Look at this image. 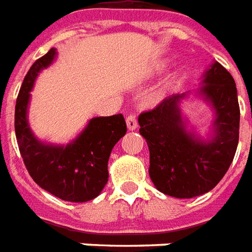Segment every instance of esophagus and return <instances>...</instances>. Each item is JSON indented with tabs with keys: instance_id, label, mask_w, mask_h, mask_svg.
<instances>
[{
	"instance_id": "34e87169",
	"label": "esophagus",
	"mask_w": 252,
	"mask_h": 252,
	"mask_svg": "<svg viewBox=\"0 0 252 252\" xmlns=\"http://www.w3.org/2000/svg\"><path fill=\"white\" fill-rule=\"evenodd\" d=\"M126 125H127V129L129 130H135L138 127V123H137V118L135 115H129L126 118Z\"/></svg>"
}]
</instances>
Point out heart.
<instances>
[{
  "label": "heart",
  "instance_id": "b5f03b06",
  "mask_svg": "<svg viewBox=\"0 0 252 252\" xmlns=\"http://www.w3.org/2000/svg\"><path fill=\"white\" fill-rule=\"evenodd\" d=\"M167 63H168V61H160L158 65L155 66V72H161V70H164V69L167 67ZM178 74H179V73H178V72L175 73L174 77H176ZM165 88H167V85H165L164 88H161V89H160V91H158V97H161V96H163L164 92H165Z\"/></svg>",
  "mask_w": 252,
  "mask_h": 252
}]
</instances>
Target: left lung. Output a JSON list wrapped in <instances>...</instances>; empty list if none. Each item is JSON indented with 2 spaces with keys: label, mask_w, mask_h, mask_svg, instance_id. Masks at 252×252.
Listing matches in <instances>:
<instances>
[{
  "label": "left lung",
  "mask_w": 252,
  "mask_h": 252,
  "mask_svg": "<svg viewBox=\"0 0 252 252\" xmlns=\"http://www.w3.org/2000/svg\"><path fill=\"white\" fill-rule=\"evenodd\" d=\"M194 92L213 111L208 138L187 126L180 104L190 96L176 94L138 117L140 134L149 148V176L158 191L194 198L217 186L231 165L239 142L240 108L231 73L213 62Z\"/></svg>",
  "instance_id": "8db88e82"
}]
</instances>
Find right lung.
I'll return each instance as SVG.
<instances>
[{"label": "right lung", "mask_w": 252, "mask_h": 252, "mask_svg": "<svg viewBox=\"0 0 252 252\" xmlns=\"http://www.w3.org/2000/svg\"><path fill=\"white\" fill-rule=\"evenodd\" d=\"M51 49L35 61L21 84L15 110V131L28 174L43 190L69 202L96 198L108 182V158L112 148L126 134L122 114L92 118L80 134L66 145L37 138L28 122L31 91L39 73L57 58Z\"/></svg>", "instance_id": "add662e5"}]
</instances>
